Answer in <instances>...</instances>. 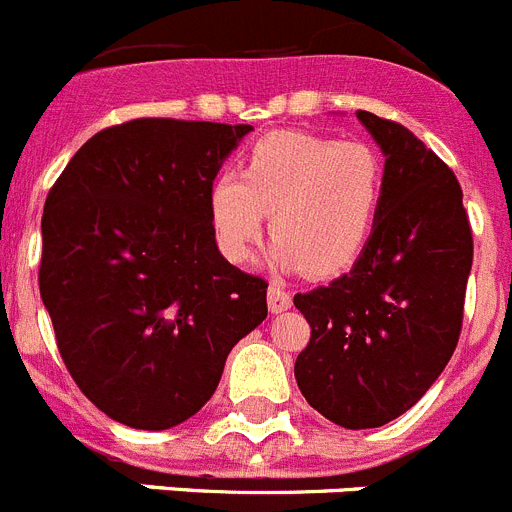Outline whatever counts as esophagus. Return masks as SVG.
Masks as SVG:
<instances>
[{
	"label": "esophagus",
	"mask_w": 512,
	"mask_h": 512,
	"mask_svg": "<svg viewBox=\"0 0 512 512\" xmlns=\"http://www.w3.org/2000/svg\"><path fill=\"white\" fill-rule=\"evenodd\" d=\"M290 306H293L290 293H285L280 285H270V288H267V308H270V313H283L288 311Z\"/></svg>",
	"instance_id": "obj_1"
}]
</instances>
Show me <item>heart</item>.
<instances>
[{
	"label": "heart",
	"mask_w": 512,
	"mask_h": 512,
	"mask_svg": "<svg viewBox=\"0 0 512 512\" xmlns=\"http://www.w3.org/2000/svg\"><path fill=\"white\" fill-rule=\"evenodd\" d=\"M385 165L365 142H336L311 132H270L245 153L239 173L222 170L209 186L216 245L247 260L257 239L275 242L267 262L283 273L339 275L362 257L380 211Z\"/></svg>",
	"instance_id": "1"
}]
</instances>
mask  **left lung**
<instances>
[{
  "mask_svg": "<svg viewBox=\"0 0 512 512\" xmlns=\"http://www.w3.org/2000/svg\"><path fill=\"white\" fill-rule=\"evenodd\" d=\"M357 119L385 155L370 242L347 275L293 298L311 326L298 388L352 431L403 416L439 380L459 342L472 270L454 173L403 124L370 112Z\"/></svg>",
  "mask_w": 512,
  "mask_h": 512,
  "instance_id": "8db88e82",
  "label": "left lung"
}]
</instances>
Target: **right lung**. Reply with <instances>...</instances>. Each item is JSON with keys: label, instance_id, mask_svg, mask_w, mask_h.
Masks as SVG:
<instances>
[{"label": "right lung", "instance_id": "obj_1", "mask_svg": "<svg viewBox=\"0 0 512 512\" xmlns=\"http://www.w3.org/2000/svg\"><path fill=\"white\" fill-rule=\"evenodd\" d=\"M250 124L132 119L71 158L43 211L40 298L81 393L165 431L199 413L267 283L216 247L209 186Z\"/></svg>", "mask_w": 512, "mask_h": 512}]
</instances>
